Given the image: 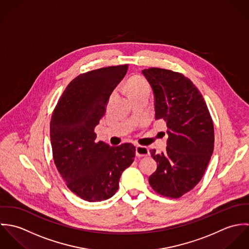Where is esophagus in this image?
I'll return each mask as SVG.
<instances>
[{"label":"esophagus","instance_id":"34e87169","mask_svg":"<svg viewBox=\"0 0 249 249\" xmlns=\"http://www.w3.org/2000/svg\"><path fill=\"white\" fill-rule=\"evenodd\" d=\"M136 155L138 157H144L149 155V150L147 147L142 145H136Z\"/></svg>","mask_w":249,"mask_h":249}]
</instances>
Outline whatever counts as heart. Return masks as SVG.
I'll use <instances>...</instances> for the list:
<instances>
[{
  "label": "heart",
  "mask_w": 249,
  "mask_h": 249,
  "mask_svg": "<svg viewBox=\"0 0 249 249\" xmlns=\"http://www.w3.org/2000/svg\"><path fill=\"white\" fill-rule=\"evenodd\" d=\"M143 91H148L147 82L141 76H134L127 82V93L128 96L141 93Z\"/></svg>",
  "instance_id": "b5f03b06"
}]
</instances>
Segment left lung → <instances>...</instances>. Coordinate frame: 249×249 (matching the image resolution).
Returning a JSON list of instances; mask_svg holds the SVG:
<instances>
[{
    "label": "left lung",
    "mask_w": 249,
    "mask_h": 249,
    "mask_svg": "<svg viewBox=\"0 0 249 249\" xmlns=\"http://www.w3.org/2000/svg\"><path fill=\"white\" fill-rule=\"evenodd\" d=\"M142 72L152 89L155 120H165L169 136L165 152L150 150L157 169L148 181L158 194L178 198L194 189L206 171L213 154V122L189 78L159 68Z\"/></svg>",
    "instance_id": "obj_1"
}]
</instances>
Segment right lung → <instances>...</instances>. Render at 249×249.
<instances>
[{
	"label": "right lung",
	"instance_id": "1",
	"mask_svg": "<svg viewBox=\"0 0 249 249\" xmlns=\"http://www.w3.org/2000/svg\"><path fill=\"white\" fill-rule=\"evenodd\" d=\"M127 65L88 71L72 79L52 115L50 135L55 166L80 198L107 200L119 189L123 172L134 161L135 146L97 142L94 130Z\"/></svg>",
	"mask_w": 249,
	"mask_h": 249
}]
</instances>
